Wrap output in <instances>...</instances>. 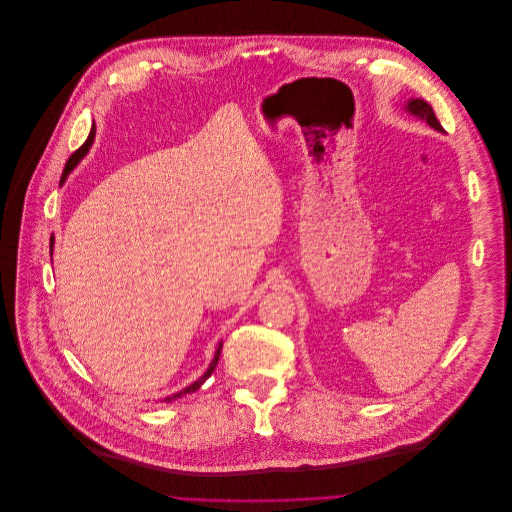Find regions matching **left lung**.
<instances>
[{"instance_id":"obj_1","label":"left lung","mask_w":512,"mask_h":512,"mask_svg":"<svg viewBox=\"0 0 512 512\" xmlns=\"http://www.w3.org/2000/svg\"><path fill=\"white\" fill-rule=\"evenodd\" d=\"M403 109H405V113H410L412 117H418V119H422V121H426L430 127H434L436 131H444L442 129V125H440V121L436 119V113H434V109L428 105L426 100H422V98H410L403 105Z\"/></svg>"}]
</instances>
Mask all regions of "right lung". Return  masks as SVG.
I'll list each match as a JSON object with an SVG mask.
<instances>
[{
  "label": "right lung",
  "mask_w": 512,
  "mask_h": 512,
  "mask_svg": "<svg viewBox=\"0 0 512 512\" xmlns=\"http://www.w3.org/2000/svg\"><path fill=\"white\" fill-rule=\"evenodd\" d=\"M94 133H96V129H94V125H92V129H90V135H88V139L84 141V145H82L80 149H76V151L70 155V159H68V163H66V167H64V173H62V179H60V183H62V181L68 177V173H70V171L76 167V163H78V161H80V159L86 155V151L90 149V145H92V141H94ZM50 242L54 244V240H50ZM52 244H50V248H52ZM220 351H222V343L218 345V349H216V355H214V359H212V363H210L208 371L203 373V375H201L197 381H193L191 385H187L185 389H181V391H177V393H173V395H167V397H165V401H167V403H171L173 399H177V397H183L185 393H193L195 389H199L203 383H206V379H208V377L214 373V369H216V365H218V359H220Z\"/></svg>",
  "instance_id": "right-lung-1"
}]
</instances>
